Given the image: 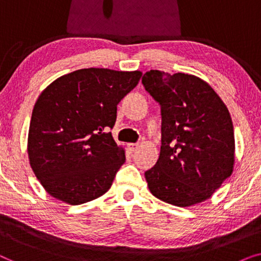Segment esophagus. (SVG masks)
<instances>
[{
  "label": "esophagus",
  "instance_id": "34e87169",
  "mask_svg": "<svg viewBox=\"0 0 261 261\" xmlns=\"http://www.w3.org/2000/svg\"><path fill=\"white\" fill-rule=\"evenodd\" d=\"M127 147L130 152H135L139 148V144H128Z\"/></svg>",
  "mask_w": 261,
  "mask_h": 261
}]
</instances>
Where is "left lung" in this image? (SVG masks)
Segmentation results:
<instances>
[{"label":"left lung","instance_id":"1","mask_svg":"<svg viewBox=\"0 0 261 261\" xmlns=\"http://www.w3.org/2000/svg\"><path fill=\"white\" fill-rule=\"evenodd\" d=\"M142 84L162 109L159 159L145 172L149 191L177 206L210 198L234 167V128L226 105L194 74L151 70Z\"/></svg>","mask_w":261,"mask_h":261}]
</instances>
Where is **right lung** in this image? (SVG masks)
Segmentation results:
<instances>
[{
	"label": "right lung",
	"instance_id": "add662e5",
	"mask_svg": "<svg viewBox=\"0 0 261 261\" xmlns=\"http://www.w3.org/2000/svg\"><path fill=\"white\" fill-rule=\"evenodd\" d=\"M140 71L81 69L52 82L35 102L28 132L32 170L48 195L71 205L105 195L126 160L109 129Z\"/></svg>",
	"mask_w": 261,
	"mask_h": 261
}]
</instances>
